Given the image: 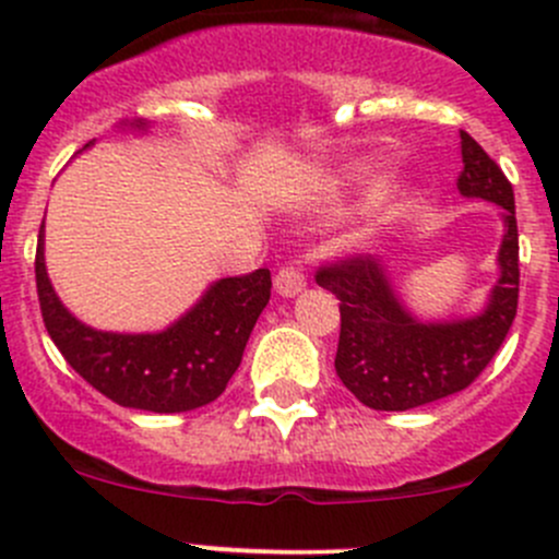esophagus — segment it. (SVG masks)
<instances>
[{
    "label": "esophagus",
    "mask_w": 559,
    "mask_h": 559,
    "mask_svg": "<svg viewBox=\"0 0 559 559\" xmlns=\"http://www.w3.org/2000/svg\"><path fill=\"white\" fill-rule=\"evenodd\" d=\"M302 289H306V273H302L300 262L289 259V262L281 264L278 273H275V292L281 297H295Z\"/></svg>",
    "instance_id": "34e87169"
}]
</instances>
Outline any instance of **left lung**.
Segmentation results:
<instances>
[{"label":"left lung","instance_id":"obj_1","mask_svg":"<svg viewBox=\"0 0 559 559\" xmlns=\"http://www.w3.org/2000/svg\"><path fill=\"white\" fill-rule=\"evenodd\" d=\"M462 170L456 189L503 207L500 278L487 311L449 324H421L400 306L384 264L346 253L316 270V284L341 300L335 370L343 386L376 411H411L462 392L503 346L520 302V233L514 189L498 162L460 132Z\"/></svg>","mask_w":559,"mask_h":559}]
</instances>
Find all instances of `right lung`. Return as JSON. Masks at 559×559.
Wrapping results in <instances>:
<instances>
[{
  "mask_svg": "<svg viewBox=\"0 0 559 559\" xmlns=\"http://www.w3.org/2000/svg\"><path fill=\"white\" fill-rule=\"evenodd\" d=\"M35 278L45 330L70 368L112 403L154 414L200 408L227 389L273 286L264 267L222 278L165 332L116 335L81 324L53 295L43 262V227Z\"/></svg>",
  "mask_w": 559,
  "mask_h": 559,
  "instance_id": "obj_1",
  "label": "right lung"
}]
</instances>
